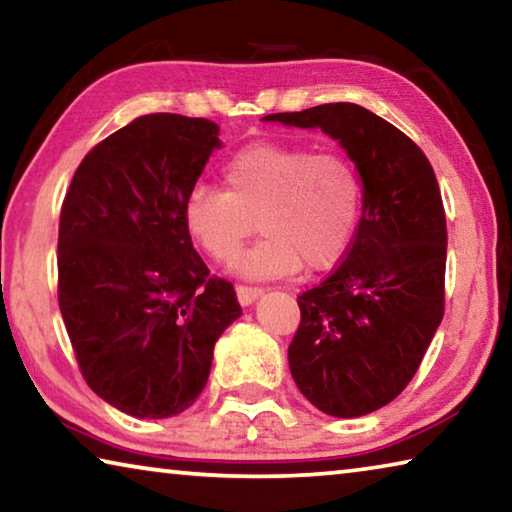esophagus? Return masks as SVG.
<instances>
[{
    "instance_id": "esophagus-1",
    "label": "esophagus",
    "mask_w": 512,
    "mask_h": 512,
    "mask_svg": "<svg viewBox=\"0 0 512 512\" xmlns=\"http://www.w3.org/2000/svg\"><path fill=\"white\" fill-rule=\"evenodd\" d=\"M262 293H264V289H259V287H244V284H239L237 287V298L244 307L253 305V302L262 296Z\"/></svg>"
}]
</instances>
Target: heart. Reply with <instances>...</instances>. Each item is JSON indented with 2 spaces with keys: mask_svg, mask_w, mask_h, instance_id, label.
<instances>
[{
  "mask_svg": "<svg viewBox=\"0 0 512 512\" xmlns=\"http://www.w3.org/2000/svg\"><path fill=\"white\" fill-rule=\"evenodd\" d=\"M228 192L198 185L185 201L189 235L216 262L237 259L246 241L264 239L239 259L237 271L253 280L320 271L339 262L357 230L363 185L341 153L309 146L259 142L223 167Z\"/></svg>",
  "mask_w": 512,
  "mask_h": 512,
  "instance_id": "1",
  "label": "heart"
}]
</instances>
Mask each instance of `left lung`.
Masks as SVG:
<instances>
[{
	"label": "left lung",
	"instance_id": "1",
	"mask_svg": "<svg viewBox=\"0 0 512 512\" xmlns=\"http://www.w3.org/2000/svg\"><path fill=\"white\" fill-rule=\"evenodd\" d=\"M264 121L318 128L361 176L357 235L336 271L298 298L289 345L300 393L334 418H359L404 391L443 320L447 223L436 173L400 128L357 103Z\"/></svg>",
	"mask_w": 512,
	"mask_h": 512
}]
</instances>
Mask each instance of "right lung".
Wrapping results in <instances>:
<instances>
[{"label": "right lung", "instance_id": "1", "mask_svg": "<svg viewBox=\"0 0 512 512\" xmlns=\"http://www.w3.org/2000/svg\"><path fill=\"white\" fill-rule=\"evenodd\" d=\"M214 149L210 119L137 117L85 155L60 210L58 305L76 361L101 400L135 418L189 409L241 316L185 225Z\"/></svg>", "mask_w": 512, "mask_h": 512}]
</instances>
